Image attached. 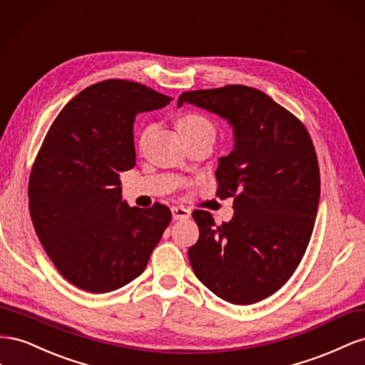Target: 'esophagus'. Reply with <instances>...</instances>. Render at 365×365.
I'll use <instances>...</instances> for the list:
<instances>
[{
	"mask_svg": "<svg viewBox=\"0 0 365 365\" xmlns=\"http://www.w3.org/2000/svg\"><path fill=\"white\" fill-rule=\"evenodd\" d=\"M171 212H173L174 220H186V218H190L191 215V212L183 206H173Z\"/></svg>",
	"mask_w": 365,
	"mask_h": 365,
	"instance_id": "34e87169",
	"label": "esophagus"
}]
</instances>
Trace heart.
I'll list each match as a JSON object with an SVG mask.
<instances>
[{
	"instance_id": "heart-1",
	"label": "heart",
	"mask_w": 365,
	"mask_h": 365,
	"mask_svg": "<svg viewBox=\"0 0 365 365\" xmlns=\"http://www.w3.org/2000/svg\"><path fill=\"white\" fill-rule=\"evenodd\" d=\"M177 127H179V131L182 134L186 133H191V131H197V130H202V128H210L212 130V125L211 122L207 120L206 118L200 116V114H185L183 118L179 119V123H177Z\"/></svg>"
}]
</instances>
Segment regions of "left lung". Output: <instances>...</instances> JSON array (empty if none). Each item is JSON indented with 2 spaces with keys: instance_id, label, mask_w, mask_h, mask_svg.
<instances>
[{
  "instance_id": "8db88e82",
  "label": "left lung",
  "mask_w": 365,
  "mask_h": 365,
  "mask_svg": "<svg viewBox=\"0 0 365 365\" xmlns=\"http://www.w3.org/2000/svg\"><path fill=\"white\" fill-rule=\"evenodd\" d=\"M183 103L232 127L234 150L217 166V195L234 197V215L215 225L195 211L199 240L188 249L195 277L232 304L258 303L292 277L314 231L319 166L306 127L266 93L246 86L185 91Z\"/></svg>"
}]
</instances>
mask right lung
Returning <instances> with one entry per match:
<instances>
[{
    "mask_svg": "<svg viewBox=\"0 0 365 365\" xmlns=\"http://www.w3.org/2000/svg\"><path fill=\"white\" fill-rule=\"evenodd\" d=\"M171 99L108 79L82 90L51 123L30 174V217L59 274L82 290L106 294L138 278L171 222L165 205L122 200L119 179L136 165L134 119Z\"/></svg>",
    "mask_w": 365,
    "mask_h": 365,
    "instance_id": "1",
    "label": "right lung"
}]
</instances>
